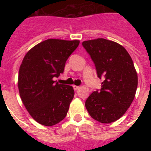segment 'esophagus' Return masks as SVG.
I'll list each match as a JSON object with an SVG mask.
<instances>
[{"label":"esophagus","instance_id":"esophagus-1","mask_svg":"<svg viewBox=\"0 0 151 151\" xmlns=\"http://www.w3.org/2000/svg\"><path fill=\"white\" fill-rule=\"evenodd\" d=\"M73 89L75 90V91H76V90H78V88H80L79 86H77V85H73Z\"/></svg>","mask_w":151,"mask_h":151}]
</instances>
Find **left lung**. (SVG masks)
I'll return each instance as SVG.
<instances>
[{"mask_svg":"<svg viewBox=\"0 0 151 151\" xmlns=\"http://www.w3.org/2000/svg\"><path fill=\"white\" fill-rule=\"evenodd\" d=\"M96 68L104 78L100 91L85 101L90 116L101 123H111L122 117L136 96L138 76L126 49L117 42L98 38L82 42Z\"/></svg>","mask_w":151,"mask_h":151,"instance_id":"left-lung-1","label":"left lung"}]
</instances>
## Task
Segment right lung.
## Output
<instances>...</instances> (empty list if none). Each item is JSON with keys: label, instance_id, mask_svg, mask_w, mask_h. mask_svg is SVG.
I'll return each mask as SVG.
<instances>
[{"label": "right lung", "instance_id": "obj_1", "mask_svg": "<svg viewBox=\"0 0 151 151\" xmlns=\"http://www.w3.org/2000/svg\"><path fill=\"white\" fill-rule=\"evenodd\" d=\"M79 43L78 40L48 39L29 49L22 59L19 92L29 115L39 124L52 126L66 116L74 91L53 78L63 72L66 60Z\"/></svg>", "mask_w": 151, "mask_h": 151}]
</instances>
